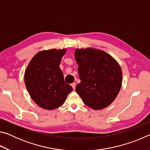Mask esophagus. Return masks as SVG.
<instances>
[{
  "label": "esophagus",
  "mask_w": 150,
  "mask_h": 150,
  "mask_svg": "<svg viewBox=\"0 0 150 150\" xmlns=\"http://www.w3.org/2000/svg\"><path fill=\"white\" fill-rule=\"evenodd\" d=\"M75 86H76V85H75V83H71V87H73V90H75Z\"/></svg>",
  "instance_id": "34e87169"
}]
</instances>
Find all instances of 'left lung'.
Wrapping results in <instances>:
<instances>
[{"label": "left lung", "mask_w": 150, "mask_h": 150, "mask_svg": "<svg viewBox=\"0 0 150 150\" xmlns=\"http://www.w3.org/2000/svg\"><path fill=\"white\" fill-rule=\"evenodd\" d=\"M75 55L81 79L75 91L89 107L95 110L107 107L120 90V65L106 52L92 48L77 49Z\"/></svg>", "instance_id": "8db88e82"}]
</instances>
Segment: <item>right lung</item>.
<instances>
[{
  "label": "right lung",
  "instance_id": "obj_1",
  "mask_svg": "<svg viewBox=\"0 0 150 150\" xmlns=\"http://www.w3.org/2000/svg\"><path fill=\"white\" fill-rule=\"evenodd\" d=\"M65 50L42 51L30 61L24 75L27 90L40 107L54 110L62 106L71 86L64 81L59 64Z\"/></svg>",
  "mask_w": 150,
  "mask_h": 150
}]
</instances>
